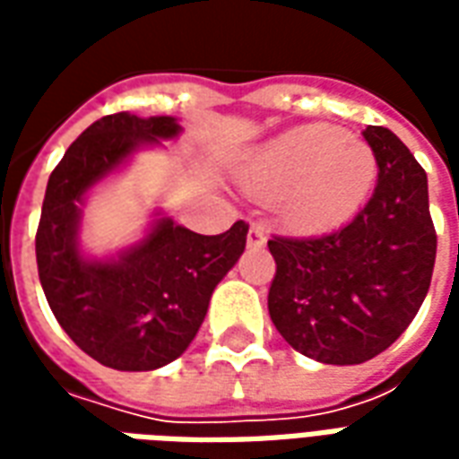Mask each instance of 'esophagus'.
<instances>
[{
  "label": "esophagus",
  "instance_id": "1",
  "mask_svg": "<svg viewBox=\"0 0 459 459\" xmlns=\"http://www.w3.org/2000/svg\"><path fill=\"white\" fill-rule=\"evenodd\" d=\"M248 243L250 246H263L265 243V229L260 223H253L248 230Z\"/></svg>",
  "mask_w": 459,
  "mask_h": 459
}]
</instances>
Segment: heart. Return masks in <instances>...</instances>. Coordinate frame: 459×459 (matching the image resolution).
<instances>
[{
	"mask_svg": "<svg viewBox=\"0 0 459 459\" xmlns=\"http://www.w3.org/2000/svg\"><path fill=\"white\" fill-rule=\"evenodd\" d=\"M243 179L253 194L277 199L282 219L322 229L351 216L376 181L374 150L332 125H302L270 140L248 161Z\"/></svg>",
	"mask_w": 459,
	"mask_h": 459,
	"instance_id": "1",
	"label": "heart"
}]
</instances>
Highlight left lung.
Here are the masks:
<instances>
[{
	"label": "left lung",
	"instance_id": "obj_1",
	"mask_svg": "<svg viewBox=\"0 0 459 459\" xmlns=\"http://www.w3.org/2000/svg\"><path fill=\"white\" fill-rule=\"evenodd\" d=\"M378 179L354 219L322 236H273L268 312L295 351L322 364H364L413 322L433 278L428 177L388 127L368 125Z\"/></svg>",
	"mask_w": 459,
	"mask_h": 459
}]
</instances>
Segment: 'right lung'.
<instances>
[{"mask_svg": "<svg viewBox=\"0 0 459 459\" xmlns=\"http://www.w3.org/2000/svg\"><path fill=\"white\" fill-rule=\"evenodd\" d=\"M179 130L167 115H105L65 150L46 186L36 265L48 307L85 354L117 371H152L184 354L211 292L246 250V221L201 236L164 216L117 260L81 255L78 204L85 191L142 144L171 140Z\"/></svg>", "mask_w": 459, "mask_h": 459, "instance_id": "right-lung-1", "label": "right lung"}]
</instances>
